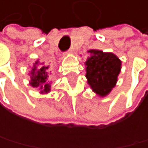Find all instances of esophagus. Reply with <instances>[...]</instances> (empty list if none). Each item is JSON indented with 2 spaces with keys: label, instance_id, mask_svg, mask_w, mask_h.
Segmentation results:
<instances>
[{
  "label": "esophagus",
  "instance_id": "1",
  "mask_svg": "<svg viewBox=\"0 0 148 148\" xmlns=\"http://www.w3.org/2000/svg\"><path fill=\"white\" fill-rule=\"evenodd\" d=\"M72 52H73V50H72V49H69V50H68L66 52H65V55H66V53H71Z\"/></svg>",
  "mask_w": 148,
  "mask_h": 148
}]
</instances>
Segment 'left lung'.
I'll return each instance as SVG.
<instances>
[{
    "label": "left lung",
    "mask_w": 148,
    "mask_h": 148,
    "mask_svg": "<svg viewBox=\"0 0 148 148\" xmlns=\"http://www.w3.org/2000/svg\"><path fill=\"white\" fill-rule=\"evenodd\" d=\"M89 53L92 56L85 62L88 83L99 95H106L117 82L121 62L111 53L98 50H90Z\"/></svg>",
    "instance_id": "obj_1"
}]
</instances>
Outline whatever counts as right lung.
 <instances>
[{"instance_id":"obj_1","label":"right lung","mask_w":148,"mask_h":148,"mask_svg":"<svg viewBox=\"0 0 148 148\" xmlns=\"http://www.w3.org/2000/svg\"><path fill=\"white\" fill-rule=\"evenodd\" d=\"M38 64V62L35 63V66H33V69H32L31 71V74H32V77H31V82H30V85L33 86V87H39L40 86V88H44L43 91L44 92H48L50 90V86L49 84H45L43 86L42 84H44L46 82V79H47V69H48V66H39L37 69L36 65ZM42 91V92H43Z\"/></svg>"}]
</instances>
